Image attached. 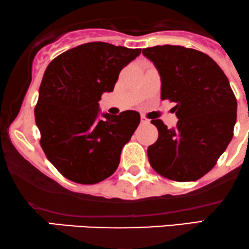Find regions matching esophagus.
<instances>
[{
	"label": "esophagus",
	"mask_w": 249,
	"mask_h": 249,
	"mask_svg": "<svg viewBox=\"0 0 249 249\" xmlns=\"http://www.w3.org/2000/svg\"><path fill=\"white\" fill-rule=\"evenodd\" d=\"M141 122H142V124H148V122H149V120H148L147 117L141 116Z\"/></svg>",
	"instance_id": "obj_1"
}]
</instances>
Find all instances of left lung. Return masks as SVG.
Masks as SVG:
<instances>
[{"instance_id":"8db88e82","label":"left lung","mask_w":249,"mask_h":249,"mask_svg":"<svg viewBox=\"0 0 249 249\" xmlns=\"http://www.w3.org/2000/svg\"><path fill=\"white\" fill-rule=\"evenodd\" d=\"M161 76V99L175 102L178 121L168 129L152 120L159 138L148 147L156 173L170 180H199L216 164L233 138L237 103L230 81L213 58L181 46L142 50Z\"/></svg>"}]
</instances>
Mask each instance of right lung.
I'll list each match as a JSON object with an SVG mask.
<instances>
[{
    "label": "right lung",
    "mask_w": 249,
    "mask_h": 249,
    "mask_svg": "<svg viewBox=\"0 0 249 249\" xmlns=\"http://www.w3.org/2000/svg\"><path fill=\"white\" fill-rule=\"evenodd\" d=\"M140 54L141 49L89 42L62 53L47 67L35 122L44 154L68 180L93 185L116 170L140 114L125 110L100 119L99 101L103 93L113 91L120 71Z\"/></svg>",
    "instance_id": "1"
}]
</instances>
